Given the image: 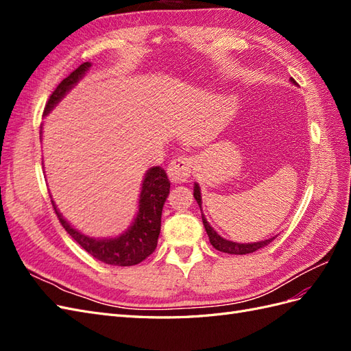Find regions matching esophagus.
Wrapping results in <instances>:
<instances>
[{"instance_id": "1", "label": "esophagus", "mask_w": 351, "mask_h": 351, "mask_svg": "<svg viewBox=\"0 0 351 351\" xmlns=\"http://www.w3.org/2000/svg\"><path fill=\"white\" fill-rule=\"evenodd\" d=\"M193 161L190 156H178L168 165V177L173 183H184L192 171Z\"/></svg>"}]
</instances>
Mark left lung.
Masks as SVG:
<instances>
[{
	"instance_id": "obj_1",
	"label": "left lung",
	"mask_w": 351,
	"mask_h": 351,
	"mask_svg": "<svg viewBox=\"0 0 351 351\" xmlns=\"http://www.w3.org/2000/svg\"><path fill=\"white\" fill-rule=\"evenodd\" d=\"M291 80H293V83H295L294 79H291ZM193 196H195V199L197 200L199 208H200L202 199H200V189H199L197 184H195ZM202 221H204V227H205V230H206V232H208V237H209V241H210L212 246H214V247H215L217 250H219V252L230 253V254H246V253H252V252L258 250V249H261V247H263V246H267V244H269V243L275 239V237H274V239H269V240L259 241V243H250V244L232 243V241H228V240H224L222 237H219V236L217 234V231H214V228H212V227L208 224V221L205 219L204 214H202Z\"/></svg>"
}]
</instances>
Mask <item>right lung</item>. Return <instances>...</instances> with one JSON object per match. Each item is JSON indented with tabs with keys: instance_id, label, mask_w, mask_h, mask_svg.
I'll return each mask as SVG.
<instances>
[{
	"instance_id": "1",
	"label": "right lung",
	"mask_w": 351,
	"mask_h": 351,
	"mask_svg": "<svg viewBox=\"0 0 351 351\" xmlns=\"http://www.w3.org/2000/svg\"><path fill=\"white\" fill-rule=\"evenodd\" d=\"M89 67L90 62H83L76 70H73L66 79L61 80L56 90L51 93L44 114H48L54 108V105L79 82L80 77H83L84 71ZM168 193L169 180L165 169L161 167L151 168L143 180L139 212H137L133 226L123 236L107 240H95L82 234V232L70 227L69 222L60 215L54 202H52V206H54L56 215L58 217L61 226L66 228L74 241H77L80 247L92 254L95 259L108 265H115V267H132V265L141 263L147 256H151L156 249L158 236L159 231H161L162 206Z\"/></svg>"
}]
</instances>
